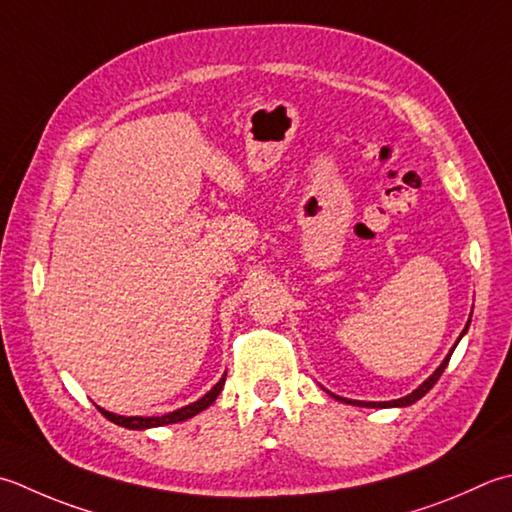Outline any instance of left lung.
I'll return each mask as SVG.
<instances>
[{"label":"left lung","mask_w":512,"mask_h":512,"mask_svg":"<svg viewBox=\"0 0 512 512\" xmlns=\"http://www.w3.org/2000/svg\"><path fill=\"white\" fill-rule=\"evenodd\" d=\"M468 326H470V319H468V324H466V328L462 330V335H459V339H462L464 335H466V330H468ZM459 339H457V342H459ZM457 346V344H455ZM455 346L453 348H450V353L446 355V359H444V362L442 364H439V368L435 370V373L433 375H430L428 379H426V382L422 384V386H419V388H415L413 390V393H410V395H406V397H402V399H393V402H357V399H344V397H337L339 399V402H344V404H353V406H364V408H390V406H410V404H415L417 402V399H422L426 393H428V390L430 388H433L435 384H437V379L439 377H442V373H444V368L448 366V362H450V355H453V350H455Z\"/></svg>","instance_id":"left-lung-1"}]
</instances>
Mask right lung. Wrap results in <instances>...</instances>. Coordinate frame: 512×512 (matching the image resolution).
Returning <instances> with one entry per match:
<instances>
[{"mask_svg": "<svg viewBox=\"0 0 512 512\" xmlns=\"http://www.w3.org/2000/svg\"><path fill=\"white\" fill-rule=\"evenodd\" d=\"M224 382H226V375L219 379V382L208 390V393L197 399V402L188 404L184 408L179 410H173V413L168 415H162V417H124V415H115V413H108V410L99 408V413H102L106 419H110V422L117 424V426H124V428H130V430H144V428H155V426H166V424H177V422H184V419H190L195 417L197 413H202V410H206L210 404L215 402L217 395L222 393L224 388Z\"/></svg>", "mask_w": 512, "mask_h": 512, "instance_id": "add662e5", "label": "right lung"}]
</instances>
